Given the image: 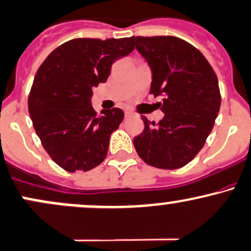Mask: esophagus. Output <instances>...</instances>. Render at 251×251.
Returning <instances> with one entry per match:
<instances>
[{
	"instance_id": "34e87169",
	"label": "esophagus",
	"mask_w": 251,
	"mask_h": 251,
	"mask_svg": "<svg viewBox=\"0 0 251 251\" xmlns=\"http://www.w3.org/2000/svg\"><path fill=\"white\" fill-rule=\"evenodd\" d=\"M125 117H126V118L136 117V113H133V112H131V111H126V112H125Z\"/></svg>"
}]
</instances>
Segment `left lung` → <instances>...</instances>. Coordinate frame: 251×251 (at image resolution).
<instances>
[{"instance_id":"8db88e82","label":"left lung","mask_w":251,"mask_h":251,"mask_svg":"<svg viewBox=\"0 0 251 251\" xmlns=\"http://www.w3.org/2000/svg\"><path fill=\"white\" fill-rule=\"evenodd\" d=\"M152 71L150 94L162 96L163 119L150 123L134 137L140 158L159 169L182 168L205 145L220 108L218 78L197 48L173 35L133 37Z\"/></svg>"}]
</instances>
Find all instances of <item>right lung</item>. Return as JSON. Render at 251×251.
<instances>
[{
  "mask_svg": "<svg viewBox=\"0 0 251 251\" xmlns=\"http://www.w3.org/2000/svg\"><path fill=\"white\" fill-rule=\"evenodd\" d=\"M133 50V37L77 38L54 49L38 69L28 112L46 152L67 172H88L106 158L124 112L112 108L96 114L92 87L104 83L113 63Z\"/></svg>",
  "mask_w": 251,
  "mask_h": 251,
  "instance_id": "add662e5",
  "label": "right lung"
}]
</instances>
